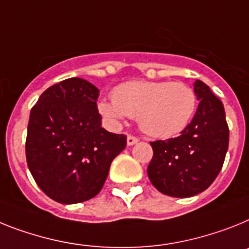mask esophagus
Here are the masks:
<instances>
[{
    "label": "esophagus",
    "instance_id": "34e87169",
    "mask_svg": "<svg viewBox=\"0 0 249 249\" xmlns=\"http://www.w3.org/2000/svg\"><path fill=\"white\" fill-rule=\"evenodd\" d=\"M138 142H139V139L133 137V135H128V138H126V143H128V145H134V144H137Z\"/></svg>",
    "mask_w": 249,
    "mask_h": 249
}]
</instances>
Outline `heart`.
Instances as JSON below:
<instances>
[{"label": "heart", "mask_w": 249, "mask_h": 249, "mask_svg": "<svg viewBox=\"0 0 249 249\" xmlns=\"http://www.w3.org/2000/svg\"><path fill=\"white\" fill-rule=\"evenodd\" d=\"M196 110V95L185 83L131 81L114 89L112 100H101L99 111L108 125L137 118L144 133L168 138L183 130Z\"/></svg>", "instance_id": "b5f03b06"}]
</instances>
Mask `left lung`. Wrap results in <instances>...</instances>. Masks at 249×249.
Returning a JSON list of instances; mask_svg holds the SVG:
<instances>
[{
	"label": "left lung",
	"mask_w": 249,
	"mask_h": 249,
	"mask_svg": "<svg viewBox=\"0 0 249 249\" xmlns=\"http://www.w3.org/2000/svg\"><path fill=\"white\" fill-rule=\"evenodd\" d=\"M196 114L177 138L152 142L148 166L152 185L164 195L191 197L205 191L220 172L229 144L223 102L208 85L196 79Z\"/></svg>",
	"instance_id": "left-lung-1"
}]
</instances>
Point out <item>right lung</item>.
Instances as JSON below:
<instances>
[{
  "mask_svg": "<svg viewBox=\"0 0 249 249\" xmlns=\"http://www.w3.org/2000/svg\"><path fill=\"white\" fill-rule=\"evenodd\" d=\"M99 89L83 78L64 79L45 89L31 108L26 162L43 192L60 204L95 197L126 137L101 126Z\"/></svg>",
  "mask_w": 249,
  "mask_h": 249,
  "instance_id": "right-lung-1",
  "label": "right lung"
}]
</instances>
